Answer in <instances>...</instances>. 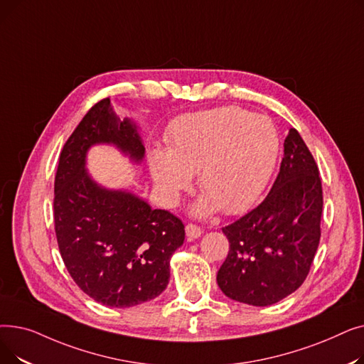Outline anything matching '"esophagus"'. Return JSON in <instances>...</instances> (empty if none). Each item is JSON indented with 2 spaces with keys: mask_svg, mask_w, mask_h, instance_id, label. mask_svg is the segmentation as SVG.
<instances>
[{
  "mask_svg": "<svg viewBox=\"0 0 364 364\" xmlns=\"http://www.w3.org/2000/svg\"><path fill=\"white\" fill-rule=\"evenodd\" d=\"M186 235L190 240H195L199 239L202 236V228L196 224H187L186 225Z\"/></svg>",
  "mask_w": 364,
  "mask_h": 364,
  "instance_id": "1",
  "label": "esophagus"
}]
</instances>
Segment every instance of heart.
<instances>
[{
	"instance_id": "b5f03b06",
	"label": "heart",
	"mask_w": 364,
	"mask_h": 364,
	"mask_svg": "<svg viewBox=\"0 0 364 364\" xmlns=\"http://www.w3.org/2000/svg\"><path fill=\"white\" fill-rule=\"evenodd\" d=\"M168 150L151 151L153 183L168 206L178 202L198 172L203 192L193 213L205 217L246 211L264 192L274 171L280 140L270 118L225 106L184 114L171 125Z\"/></svg>"
}]
</instances>
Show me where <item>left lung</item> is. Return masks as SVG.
Returning <instances> with one entry per match:
<instances>
[{
	"mask_svg": "<svg viewBox=\"0 0 364 364\" xmlns=\"http://www.w3.org/2000/svg\"><path fill=\"white\" fill-rule=\"evenodd\" d=\"M283 146L270 193L223 228L230 250L217 283L225 296L255 307L276 304L299 288L320 242L323 190L317 164L295 128Z\"/></svg>",
	"mask_w": 364,
	"mask_h": 364,
	"instance_id": "1",
	"label": "left lung"
}]
</instances>
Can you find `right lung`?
<instances>
[{
  "instance_id": "1",
  "label": "right lung",
  "mask_w": 364,
  "mask_h": 364,
  "mask_svg": "<svg viewBox=\"0 0 364 364\" xmlns=\"http://www.w3.org/2000/svg\"><path fill=\"white\" fill-rule=\"evenodd\" d=\"M113 144L141 162L144 146L131 119L110 99L95 103L63 146L54 180V228L60 255L75 283L107 307L128 309L161 295L169 259L184 242V224L165 209H151L127 190L95 183L87 151Z\"/></svg>"
}]
</instances>
